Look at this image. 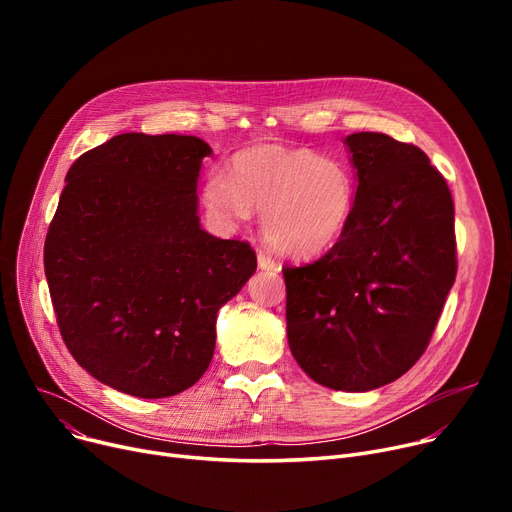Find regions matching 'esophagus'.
<instances>
[{
	"mask_svg": "<svg viewBox=\"0 0 512 512\" xmlns=\"http://www.w3.org/2000/svg\"><path fill=\"white\" fill-rule=\"evenodd\" d=\"M257 265L261 270H278V263L274 261V257L265 251H257Z\"/></svg>",
	"mask_w": 512,
	"mask_h": 512,
	"instance_id": "esophagus-1",
	"label": "esophagus"
}]
</instances>
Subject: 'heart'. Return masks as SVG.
<instances>
[{
	"instance_id": "heart-1",
	"label": "heart",
	"mask_w": 512,
	"mask_h": 512,
	"mask_svg": "<svg viewBox=\"0 0 512 512\" xmlns=\"http://www.w3.org/2000/svg\"><path fill=\"white\" fill-rule=\"evenodd\" d=\"M201 201L209 218L234 230L253 209L261 230L288 257H315L332 249L351 224L357 182L344 161L311 149L257 145L232 157L228 174H211Z\"/></svg>"
}]
</instances>
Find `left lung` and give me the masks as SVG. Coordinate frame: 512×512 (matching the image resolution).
I'll return each instance as SVG.
<instances>
[{"label":"left lung","mask_w":512,"mask_h":512,"mask_svg":"<svg viewBox=\"0 0 512 512\" xmlns=\"http://www.w3.org/2000/svg\"><path fill=\"white\" fill-rule=\"evenodd\" d=\"M351 224L315 263L284 265L286 334L309 378L367 392L425 353L456 278L454 205L427 155L382 132L348 134Z\"/></svg>","instance_id":"1"}]
</instances>
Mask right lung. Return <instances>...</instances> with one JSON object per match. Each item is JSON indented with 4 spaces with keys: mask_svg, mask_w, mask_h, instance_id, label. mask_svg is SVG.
Here are the masks:
<instances>
[{
    "mask_svg": "<svg viewBox=\"0 0 512 512\" xmlns=\"http://www.w3.org/2000/svg\"><path fill=\"white\" fill-rule=\"evenodd\" d=\"M207 155L199 137L126 132L66 174L45 278L70 355L118 392L191 388L211 363L218 311L257 270L249 242L199 224Z\"/></svg>",
    "mask_w": 512,
    "mask_h": 512,
    "instance_id": "obj_1",
    "label": "right lung"
}]
</instances>
